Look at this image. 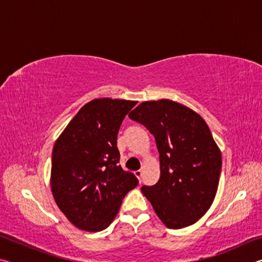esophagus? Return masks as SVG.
I'll use <instances>...</instances> for the list:
<instances>
[{
  "label": "esophagus",
  "instance_id": "obj_1",
  "mask_svg": "<svg viewBox=\"0 0 262 262\" xmlns=\"http://www.w3.org/2000/svg\"><path fill=\"white\" fill-rule=\"evenodd\" d=\"M135 176L137 177V178H139L140 183H141V178H142V171H141V170H137V171H135Z\"/></svg>",
  "mask_w": 262,
  "mask_h": 262
}]
</instances>
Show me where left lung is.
I'll list each match as a JSON object with an SVG mask.
<instances>
[{"label":"left lung","instance_id":"left-lung-1","mask_svg":"<svg viewBox=\"0 0 262 262\" xmlns=\"http://www.w3.org/2000/svg\"><path fill=\"white\" fill-rule=\"evenodd\" d=\"M129 119L151 133L159 152V180L142 186V193L167 228L194 224L214 201L222 170L209 127L194 111L168 99L144 101Z\"/></svg>","mask_w":262,"mask_h":262}]
</instances>
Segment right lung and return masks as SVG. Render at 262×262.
Listing matches in <instances>:
<instances>
[{"mask_svg": "<svg viewBox=\"0 0 262 262\" xmlns=\"http://www.w3.org/2000/svg\"><path fill=\"white\" fill-rule=\"evenodd\" d=\"M136 101L95 99L83 106L55 142L51 187L61 211L81 230L112 223L126 194L139 185L119 165L118 132Z\"/></svg>", "mask_w": 262, "mask_h": 262, "instance_id": "add662e5", "label": "right lung"}]
</instances>
